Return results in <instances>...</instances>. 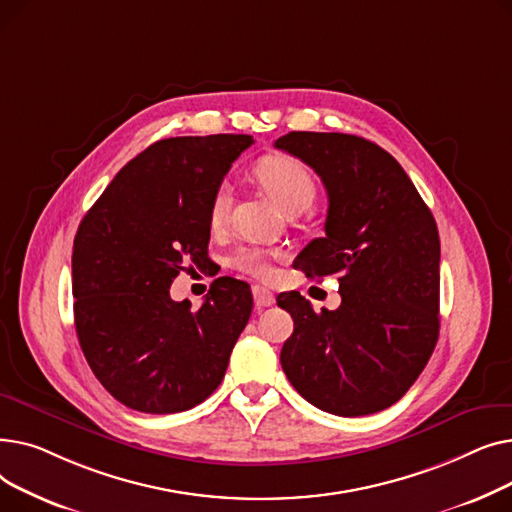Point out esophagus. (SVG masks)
<instances>
[{"mask_svg": "<svg viewBox=\"0 0 512 512\" xmlns=\"http://www.w3.org/2000/svg\"><path fill=\"white\" fill-rule=\"evenodd\" d=\"M253 297H255V307H259V309L272 307L276 303L274 292H270V290L263 288V286H255L253 288Z\"/></svg>", "mask_w": 512, "mask_h": 512, "instance_id": "esophagus-1", "label": "esophagus"}]
</instances>
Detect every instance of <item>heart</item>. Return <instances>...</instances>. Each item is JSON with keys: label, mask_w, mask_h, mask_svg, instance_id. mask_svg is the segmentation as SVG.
<instances>
[{"label": "heart", "mask_w": 512, "mask_h": 512, "mask_svg": "<svg viewBox=\"0 0 512 512\" xmlns=\"http://www.w3.org/2000/svg\"><path fill=\"white\" fill-rule=\"evenodd\" d=\"M257 182L263 191L272 197L276 207L286 215H299L311 207L317 195V184L311 172L299 159L288 155H267L257 161L253 170ZM232 205L230 186L222 184L213 193L209 203V224L211 228H220ZM232 265L242 274H249L259 280L272 276V253L261 247H242L232 257Z\"/></svg>", "instance_id": "1"}]
</instances>
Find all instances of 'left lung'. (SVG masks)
<instances>
[{
	"label": "left lung",
	"mask_w": 512,
	"mask_h": 512,
	"mask_svg": "<svg viewBox=\"0 0 512 512\" xmlns=\"http://www.w3.org/2000/svg\"><path fill=\"white\" fill-rule=\"evenodd\" d=\"M305 161L328 191L326 234L294 259L307 278L336 276L342 303L315 313L297 290L278 307L294 321L280 363L321 411H384L415 384L440 332V236L398 161L342 132H288L274 143Z\"/></svg>",
	"instance_id": "1"
}]
</instances>
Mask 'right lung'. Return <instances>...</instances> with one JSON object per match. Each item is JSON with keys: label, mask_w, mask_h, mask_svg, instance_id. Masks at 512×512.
Segmentation results:
<instances>
[{"label": "right lung", "mask_w": 512, "mask_h": 512, "mask_svg": "<svg viewBox=\"0 0 512 512\" xmlns=\"http://www.w3.org/2000/svg\"><path fill=\"white\" fill-rule=\"evenodd\" d=\"M249 134L157 141L116 174L74 236L72 294L80 348L95 378L128 409H193L224 380L253 309L251 286L222 276L203 305L170 286L205 267L209 203Z\"/></svg>", "instance_id": "1"}]
</instances>
